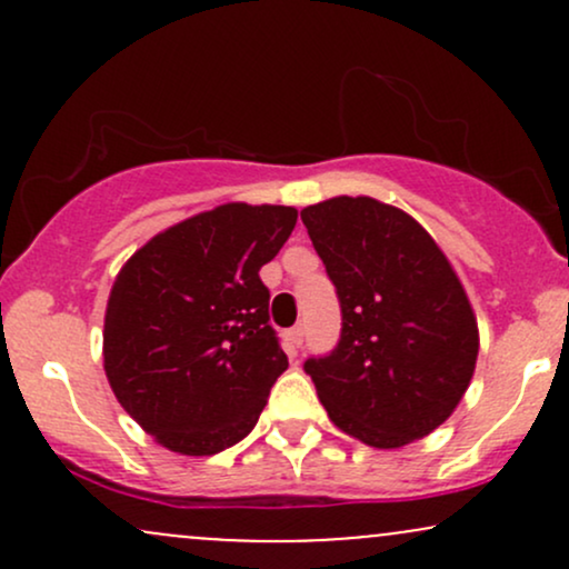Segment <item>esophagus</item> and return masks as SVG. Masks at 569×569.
I'll return each mask as SVG.
<instances>
[{"label": "esophagus", "mask_w": 569, "mask_h": 569, "mask_svg": "<svg viewBox=\"0 0 569 569\" xmlns=\"http://www.w3.org/2000/svg\"><path fill=\"white\" fill-rule=\"evenodd\" d=\"M289 339H291L293 348H302V342H305V326H302V323L293 326V329L289 331Z\"/></svg>", "instance_id": "obj_1"}]
</instances>
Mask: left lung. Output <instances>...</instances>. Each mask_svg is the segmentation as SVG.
Masks as SVG:
<instances>
[{
  "label": "left lung",
  "mask_w": 569,
  "mask_h": 569,
  "mask_svg": "<svg viewBox=\"0 0 569 569\" xmlns=\"http://www.w3.org/2000/svg\"><path fill=\"white\" fill-rule=\"evenodd\" d=\"M342 307V335L305 371L331 422L398 449L452 415L471 385L479 326L452 264L401 208L331 198L302 208Z\"/></svg>",
  "instance_id": "obj_1"
}]
</instances>
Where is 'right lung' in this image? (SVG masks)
<instances>
[{
    "label": "right lung",
    "instance_id": "obj_1",
    "mask_svg": "<svg viewBox=\"0 0 569 569\" xmlns=\"http://www.w3.org/2000/svg\"><path fill=\"white\" fill-rule=\"evenodd\" d=\"M293 224L297 208L224 202L154 234L117 272L107 380L171 452L217 455L246 439L289 367L259 270Z\"/></svg>",
    "mask_w": 569,
    "mask_h": 569
}]
</instances>
